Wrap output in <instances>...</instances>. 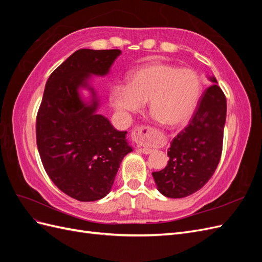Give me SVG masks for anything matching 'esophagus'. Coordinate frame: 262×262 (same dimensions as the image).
Returning <instances> with one entry per match:
<instances>
[{"label": "esophagus", "mask_w": 262, "mask_h": 262, "mask_svg": "<svg viewBox=\"0 0 262 262\" xmlns=\"http://www.w3.org/2000/svg\"><path fill=\"white\" fill-rule=\"evenodd\" d=\"M147 129H146V126H143V125H141V126H138V128H136L133 130V132H132V134H133V137L136 138V140H143L146 136H147ZM140 150L143 154H149L150 152H152V148H149V147H141L140 148Z\"/></svg>", "instance_id": "1"}]
</instances>
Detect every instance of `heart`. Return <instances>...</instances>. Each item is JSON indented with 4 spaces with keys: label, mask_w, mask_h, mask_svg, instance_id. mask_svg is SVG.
Masks as SVG:
<instances>
[{
    "label": "heart",
    "mask_w": 262,
    "mask_h": 262,
    "mask_svg": "<svg viewBox=\"0 0 262 262\" xmlns=\"http://www.w3.org/2000/svg\"><path fill=\"white\" fill-rule=\"evenodd\" d=\"M201 78L191 69L148 63L133 70L126 85L112 92L113 106L120 113H138L148 101V110L167 126L186 123L199 104Z\"/></svg>",
    "instance_id": "1"
}]
</instances>
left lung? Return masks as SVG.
<instances>
[{
    "label": "left lung",
    "mask_w": 262,
    "mask_h": 262,
    "mask_svg": "<svg viewBox=\"0 0 262 262\" xmlns=\"http://www.w3.org/2000/svg\"><path fill=\"white\" fill-rule=\"evenodd\" d=\"M205 90L186 128L172 139L167 166L154 171L163 195L179 199L194 193L210 180L221 160L226 120V98L216 78Z\"/></svg>",
    "instance_id": "8db88e82"
}]
</instances>
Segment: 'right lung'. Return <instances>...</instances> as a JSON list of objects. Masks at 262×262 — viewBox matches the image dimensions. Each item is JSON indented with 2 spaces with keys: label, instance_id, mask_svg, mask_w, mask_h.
Listing matches in <instances>:
<instances>
[{
  "label": "right lung",
  "instance_id": "right-lung-1",
  "mask_svg": "<svg viewBox=\"0 0 262 262\" xmlns=\"http://www.w3.org/2000/svg\"><path fill=\"white\" fill-rule=\"evenodd\" d=\"M121 54L118 49H80L47 81L36 120L37 146L49 178L78 201H96L112 189L123 157L132 152L126 131H118L97 115L98 99L89 85L92 74L104 76ZM86 86V104L78 90Z\"/></svg>",
  "mask_w": 262,
  "mask_h": 262
}]
</instances>
